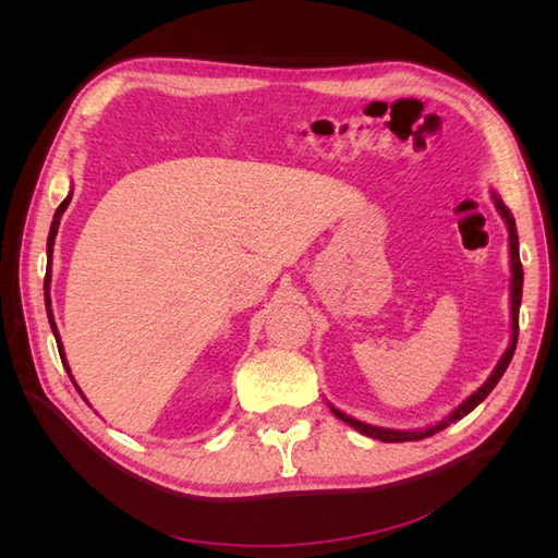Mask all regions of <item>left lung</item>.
<instances>
[{
    "mask_svg": "<svg viewBox=\"0 0 558 558\" xmlns=\"http://www.w3.org/2000/svg\"><path fill=\"white\" fill-rule=\"evenodd\" d=\"M494 202H496V209L498 214L505 218V223H508V232H510V260H512V342L508 347V351L502 353V359L498 361L496 369L492 373V377H488L475 393H472L470 398H465L459 408H456L447 418L437 421L435 426L426 428V430H391V428H377V426H369V424H363V421L353 418L340 410H335L330 404V410L337 418H342L344 424H349L351 428H356L359 433L367 435V437H375V440H381V442H412V440H424V437H430L435 433L445 430L449 424H453V421L463 418L465 414H470L472 410L477 408V404L494 391V386L500 381V377L505 375V369H508L512 356H514V349H517V337H519V305H521V289H523V269H521V260H519V238H517V223H514V216L512 211L502 205V199L494 193Z\"/></svg>",
    "mask_w": 558,
    "mask_h": 558,
    "instance_id": "1",
    "label": "left lung"
}]
</instances>
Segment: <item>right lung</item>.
Here are the masks:
<instances>
[{"instance_id": "add662e5", "label": "right lung", "mask_w": 558, "mask_h": 558, "mask_svg": "<svg viewBox=\"0 0 558 558\" xmlns=\"http://www.w3.org/2000/svg\"><path fill=\"white\" fill-rule=\"evenodd\" d=\"M72 202V193L66 195L60 207L56 209V216H53V223H50V232H48V244H46V256H48V263H46V279H44V300H46V314H48V324H50V330H53L56 335V342H58V351H60V359H62V365L66 367V373H70V365H66V359H64V349H62V342H60V335H58V326L53 320V310H50V260H53V244H56V234H58V228H60V218L64 214V209L70 207ZM72 377V375H70ZM74 381V379H72ZM76 386V384H74Z\"/></svg>"}]
</instances>
